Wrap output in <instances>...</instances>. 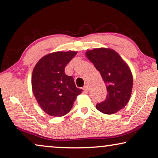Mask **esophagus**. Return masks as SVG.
Listing matches in <instances>:
<instances>
[{
    "mask_svg": "<svg viewBox=\"0 0 158 158\" xmlns=\"http://www.w3.org/2000/svg\"><path fill=\"white\" fill-rule=\"evenodd\" d=\"M89 89H90V87H89V85H86V86H84V88H83L84 91L85 92H88L89 91Z\"/></svg>",
    "mask_w": 158,
    "mask_h": 158,
    "instance_id": "esophagus-1",
    "label": "esophagus"
}]
</instances>
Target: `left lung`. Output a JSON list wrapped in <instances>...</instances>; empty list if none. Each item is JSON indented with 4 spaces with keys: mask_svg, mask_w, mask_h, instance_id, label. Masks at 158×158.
<instances>
[{
    "mask_svg": "<svg viewBox=\"0 0 158 158\" xmlns=\"http://www.w3.org/2000/svg\"><path fill=\"white\" fill-rule=\"evenodd\" d=\"M86 56L100 72L107 88L106 101L96 105L98 110L112 114L126 106L133 88V75L117 52L109 48L87 50Z\"/></svg>",
    "mask_w": 158,
    "mask_h": 158,
    "instance_id": "obj_1",
    "label": "left lung"
}]
</instances>
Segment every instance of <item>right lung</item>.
Returning a JSON list of instances; mask_svg holds the SVG:
<instances>
[{
  "label": "right lung",
  "instance_id": "right-lung-1",
  "mask_svg": "<svg viewBox=\"0 0 158 158\" xmlns=\"http://www.w3.org/2000/svg\"><path fill=\"white\" fill-rule=\"evenodd\" d=\"M77 51H57L42 57L32 72L31 87L41 108L50 116L62 117L71 110L82 90L76 87L64 67Z\"/></svg>",
  "mask_w": 158,
  "mask_h": 158
}]
</instances>
